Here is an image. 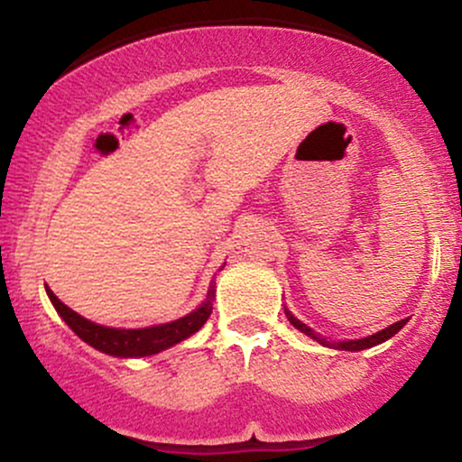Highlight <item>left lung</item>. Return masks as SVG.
Instances as JSON below:
<instances>
[{
	"label": "left lung",
	"mask_w": 462,
	"mask_h": 462,
	"mask_svg": "<svg viewBox=\"0 0 462 462\" xmlns=\"http://www.w3.org/2000/svg\"><path fill=\"white\" fill-rule=\"evenodd\" d=\"M284 312H286V317H289V321L293 323V326L298 328L300 332H304V334H309V337L317 338V341H319L321 346H326V347H337V349H346V352H360V349H367V347H374V346H378V343H384L386 338H391V337H393V334H397V332L402 330V328L406 326V319H402V321H395L393 326L384 328V330H380V332L371 334V337L358 338V341H341V343H330V341H328V338H323V337H319V334H315V332H312L310 328L306 326V323H301L300 319H295V317L291 315L289 310H284Z\"/></svg>",
	"instance_id": "obj_1"
}]
</instances>
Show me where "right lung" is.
Masks as SVG:
<instances>
[{
  "label": "right lung",
  "mask_w": 462,
  "mask_h": 462,
  "mask_svg": "<svg viewBox=\"0 0 462 462\" xmlns=\"http://www.w3.org/2000/svg\"><path fill=\"white\" fill-rule=\"evenodd\" d=\"M47 295H50L51 304H54L58 315L65 319L67 326L71 328V330L76 332L84 343H88V346L99 349V352L110 354V356L139 358V356H152V354L162 352V349L176 346V343L184 341V338H189L190 334L198 332L199 328L208 321L210 312H213L215 289H210L208 300H206L198 310H193L190 315L182 317V319L162 323V326H153V328H139V330H119V328L97 326V323L79 317L78 312H73L67 304H62L51 289H47Z\"/></svg>",
  "instance_id": "obj_1"
}]
</instances>
